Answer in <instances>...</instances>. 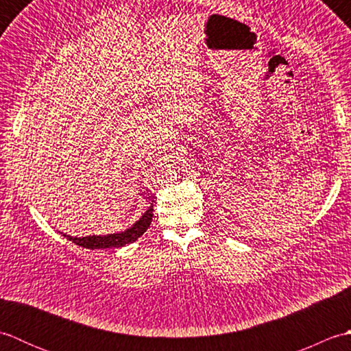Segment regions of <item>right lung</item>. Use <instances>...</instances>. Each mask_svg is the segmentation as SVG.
Returning a JSON list of instances; mask_svg holds the SVG:
<instances>
[{"mask_svg":"<svg viewBox=\"0 0 351 351\" xmlns=\"http://www.w3.org/2000/svg\"><path fill=\"white\" fill-rule=\"evenodd\" d=\"M152 215H154V206L151 205L147 208V211L141 215V217L134 223V225L123 230V232L119 234H108V235H88V237H71L63 234L64 238H68L69 241L75 243L77 245H81V247L86 249H108V247H122L125 244L134 243L136 240L146 232V229L149 228L152 221Z\"/></svg>","mask_w":351,"mask_h":351,"instance_id":"right-lung-1","label":"right lung"}]
</instances>
